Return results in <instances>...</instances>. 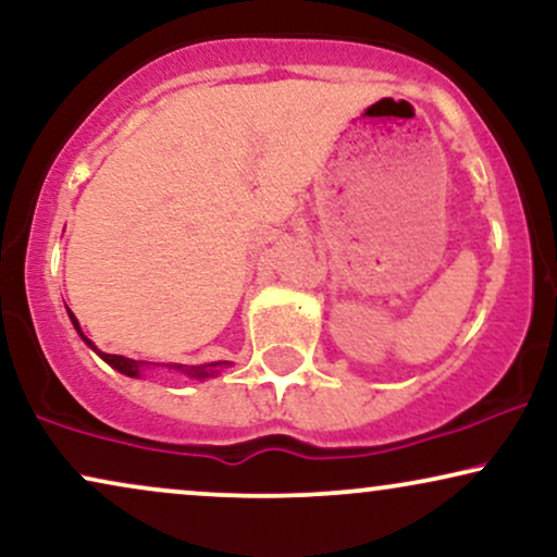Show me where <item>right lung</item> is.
<instances>
[{
    "label": "right lung",
    "instance_id": "1",
    "mask_svg": "<svg viewBox=\"0 0 557 557\" xmlns=\"http://www.w3.org/2000/svg\"><path fill=\"white\" fill-rule=\"evenodd\" d=\"M69 319H72V323H74V329L79 331V336L84 342H87V347H91L97 351V355L102 357L104 362L110 364V368H115L117 372H123V375H128V377H140V370L144 368H151V362H138V360H128V357H121V355H104V351H100L95 347V344H91L87 336L82 334V329H79V321H76V315L69 311ZM169 370H177V372H185L187 377H195V380H206V377H213V375H218V372H221L223 368H228V362H210V364H166Z\"/></svg>",
    "mask_w": 557,
    "mask_h": 557
}]
</instances>
